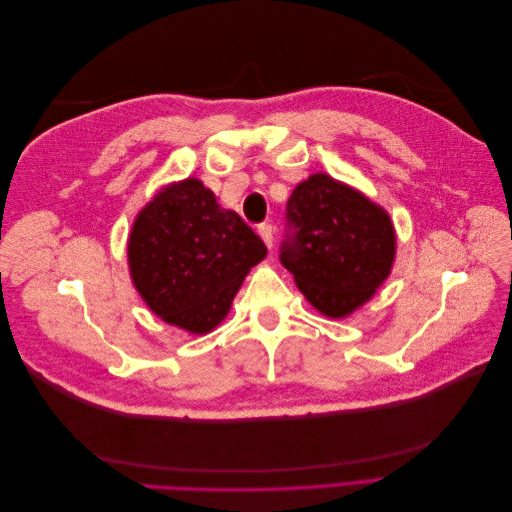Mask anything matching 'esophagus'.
Masks as SVG:
<instances>
[{
    "label": "esophagus",
    "instance_id": "esophagus-1",
    "mask_svg": "<svg viewBox=\"0 0 512 512\" xmlns=\"http://www.w3.org/2000/svg\"><path fill=\"white\" fill-rule=\"evenodd\" d=\"M258 235H260V239L265 241V245L271 250V247H273V226L271 224H260L258 226Z\"/></svg>",
    "mask_w": 512,
    "mask_h": 512
}]
</instances>
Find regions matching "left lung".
Instances as JSON below:
<instances>
[{
    "instance_id": "8db88e82",
    "label": "left lung",
    "mask_w": 512,
    "mask_h": 512,
    "mask_svg": "<svg viewBox=\"0 0 512 512\" xmlns=\"http://www.w3.org/2000/svg\"><path fill=\"white\" fill-rule=\"evenodd\" d=\"M294 235L282 265L316 312L344 320L391 275L397 235L389 211L327 173L301 181L288 198Z\"/></svg>"
}]
</instances>
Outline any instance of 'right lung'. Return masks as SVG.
I'll use <instances>...</instances> for the list:
<instances>
[{
  "instance_id": "obj_1",
  "label": "right lung",
  "mask_w": 512,
  "mask_h": 512,
  "mask_svg": "<svg viewBox=\"0 0 512 512\" xmlns=\"http://www.w3.org/2000/svg\"><path fill=\"white\" fill-rule=\"evenodd\" d=\"M265 256L256 232L196 177L153 194L128 237L136 292L153 314L192 335L218 327L245 275Z\"/></svg>"
}]
</instances>
